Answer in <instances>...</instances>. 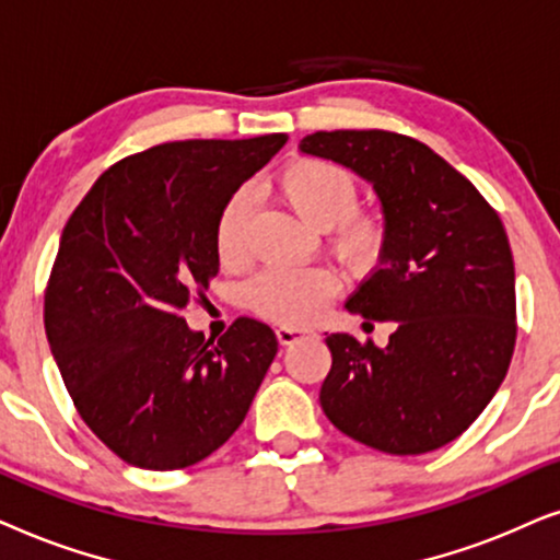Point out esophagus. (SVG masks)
<instances>
[{
  "label": "esophagus",
  "instance_id": "1",
  "mask_svg": "<svg viewBox=\"0 0 560 560\" xmlns=\"http://www.w3.org/2000/svg\"><path fill=\"white\" fill-rule=\"evenodd\" d=\"M276 338H279L281 346H294L296 340H304V338H317L315 330H300V327H279L276 330Z\"/></svg>",
  "mask_w": 560,
  "mask_h": 560
}]
</instances>
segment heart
Instances as JSON below:
<instances>
[{
  "label": "heart",
  "mask_w": 560,
  "mask_h": 560,
  "mask_svg": "<svg viewBox=\"0 0 560 560\" xmlns=\"http://www.w3.org/2000/svg\"><path fill=\"white\" fill-rule=\"evenodd\" d=\"M281 202L317 230H332V248L353 268H366L384 248V230L376 220L355 212V176L340 163L325 159H296L276 174ZM250 194L237 191L220 212L214 245L222 266L241 268L248 260ZM338 292V276L327 268L266 271L250 284L248 302L260 317L281 325H310L323 315Z\"/></svg>",
  "instance_id": "b5f03b06"
}]
</instances>
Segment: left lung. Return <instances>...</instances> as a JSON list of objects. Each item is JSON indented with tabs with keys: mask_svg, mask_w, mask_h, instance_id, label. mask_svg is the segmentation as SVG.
Returning <instances> with one entry per match:
<instances>
[{
	"mask_svg": "<svg viewBox=\"0 0 560 560\" xmlns=\"http://www.w3.org/2000/svg\"><path fill=\"white\" fill-rule=\"evenodd\" d=\"M300 151L366 178L386 225L378 266L346 310L394 332L386 348L327 335V420L392 456L456 441L504 382L517 340L502 220L448 161L399 132H312Z\"/></svg>",
	"mask_w": 560,
	"mask_h": 560,
	"instance_id": "left-lung-1",
	"label": "left lung"
}]
</instances>
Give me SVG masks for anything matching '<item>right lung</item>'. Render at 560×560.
Masks as SVG:
<instances>
[{
	"mask_svg": "<svg viewBox=\"0 0 560 560\" xmlns=\"http://www.w3.org/2000/svg\"><path fill=\"white\" fill-rule=\"evenodd\" d=\"M284 143L153 145L104 171L66 222L46 289L50 353L81 420L130 466L199 464L248 415L273 330L237 317L212 342L182 310L220 271V212Z\"/></svg>",
	"mask_w": 560,
	"mask_h": 560,
	"instance_id": "obj_1",
	"label": "right lung"
}]
</instances>
